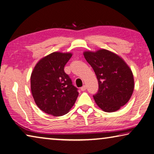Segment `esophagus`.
<instances>
[{
  "label": "esophagus",
  "mask_w": 154,
  "mask_h": 154,
  "mask_svg": "<svg viewBox=\"0 0 154 154\" xmlns=\"http://www.w3.org/2000/svg\"><path fill=\"white\" fill-rule=\"evenodd\" d=\"M86 88H87L86 85H83L82 88H81V90H82V91H85V90H86Z\"/></svg>",
  "instance_id": "esophagus-1"
}]
</instances>
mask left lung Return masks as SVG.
Returning <instances> with one entry per match:
<instances>
[{
	"mask_svg": "<svg viewBox=\"0 0 154 154\" xmlns=\"http://www.w3.org/2000/svg\"><path fill=\"white\" fill-rule=\"evenodd\" d=\"M83 55L94 71L98 90L96 103L108 113L118 111L128 102L134 90L132 71L120 57L106 49L85 51Z\"/></svg>",
	"mask_w": 154,
	"mask_h": 154,
	"instance_id": "obj_1",
	"label": "left lung"
}]
</instances>
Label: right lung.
<instances>
[{
  "label": "right lung",
  "mask_w": 154,
  "mask_h": 154,
  "mask_svg": "<svg viewBox=\"0 0 154 154\" xmlns=\"http://www.w3.org/2000/svg\"><path fill=\"white\" fill-rule=\"evenodd\" d=\"M71 53L54 52L40 60L31 74V92L41 110L54 116L69 111L79 95L78 89L64 71Z\"/></svg>",
  "instance_id": "1"
}]
</instances>
